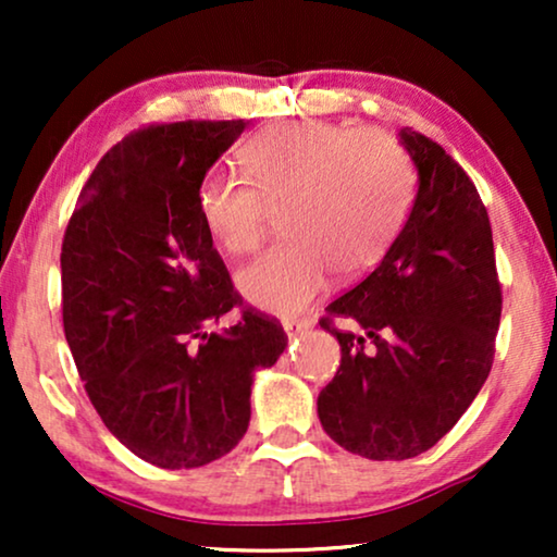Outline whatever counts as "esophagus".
Returning a JSON list of instances; mask_svg holds the SVG:
<instances>
[{
  "label": "esophagus",
  "instance_id": "1",
  "mask_svg": "<svg viewBox=\"0 0 557 557\" xmlns=\"http://www.w3.org/2000/svg\"><path fill=\"white\" fill-rule=\"evenodd\" d=\"M311 326V319H299V317H292V319H284V330L288 337H296V334L307 332Z\"/></svg>",
  "mask_w": 557,
  "mask_h": 557
}]
</instances>
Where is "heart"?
<instances>
[{
    "label": "heart",
    "mask_w": 557,
    "mask_h": 557,
    "mask_svg": "<svg viewBox=\"0 0 557 557\" xmlns=\"http://www.w3.org/2000/svg\"><path fill=\"white\" fill-rule=\"evenodd\" d=\"M246 180L210 172L197 187L202 225L227 253L261 246L269 210L284 240L238 273L256 307L292 314L339 278L383 261L410 200V164L393 136L330 121H294L253 136L240 151Z\"/></svg>",
    "instance_id": "1"
}]
</instances>
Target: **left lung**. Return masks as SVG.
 <instances>
[{
    "label": "left lung",
    "mask_w": 557,
    "mask_h": 557,
    "mask_svg": "<svg viewBox=\"0 0 557 557\" xmlns=\"http://www.w3.org/2000/svg\"><path fill=\"white\" fill-rule=\"evenodd\" d=\"M418 170L410 218L377 269L326 307L342 360L317 398L324 431L372 461L429 451L467 413L494 362L502 284L474 182L429 136L400 128ZM349 321L355 331H339Z\"/></svg>",
    "instance_id": "obj_1"
}]
</instances>
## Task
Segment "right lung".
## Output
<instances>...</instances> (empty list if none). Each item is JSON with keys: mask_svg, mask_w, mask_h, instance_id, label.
I'll return each instance as SVG.
<instances>
[{"mask_svg": "<svg viewBox=\"0 0 557 557\" xmlns=\"http://www.w3.org/2000/svg\"><path fill=\"white\" fill-rule=\"evenodd\" d=\"M246 121H177L106 151L67 220L63 326L96 413L139 459L195 469L246 436L250 383L286 347L243 304L197 212V187ZM231 308L242 319L209 326Z\"/></svg>", "mask_w": 557, "mask_h": 557, "instance_id": "1", "label": "right lung"}]
</instances>
